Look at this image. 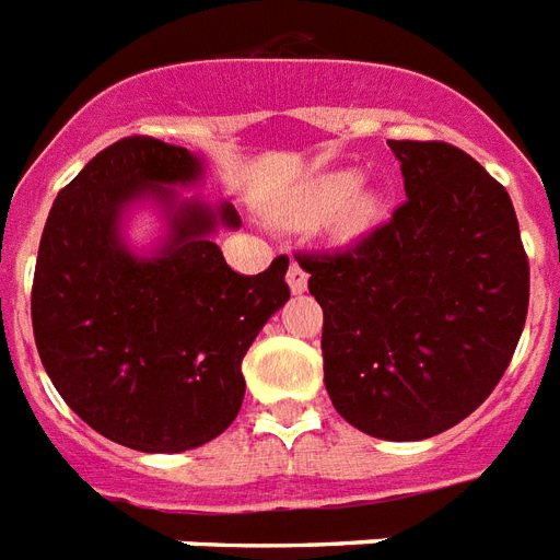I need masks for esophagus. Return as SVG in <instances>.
I'll return each instance as SVG.
<instances>
[{
  "mask_svg": "<svg viewBox=\"0 0 560 560\" xmlns=\"http://www.w3.org/2000/svg\"><path fill=\"white\" fill-rule=\"evenodd\" d=\"M288 284L293 293H305L308 290V272L302 270V264H290V270H288Z\"/></svg>",
  "mask_w": 560,
  "mask_h": 560,
  "instance_id": "1",
  "label": "esophagus"
}]
</instances>
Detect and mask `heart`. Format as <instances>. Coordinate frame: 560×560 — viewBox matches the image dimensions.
<instances>
[{
	"label": "heart",
	"mask_w": 560,
	"mask_h": 560,
	"mask_svg": "<svg viewBox=\"0 0 560 560\" xmlns=\"http://www.w3.org/2000/svg\"><path fill=\"white\" fill-rule=\"evenodd\" d=\"M331 213V234L337 241H358L373 229L384 213V199L378 190L358 187V176L349 170L323 173L279 205L281 223L311 225Z\"/></svg>",
	"instance_id": "obj_1"
}]
</instances>
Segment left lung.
Instances as JSON below:
<instances>
[{
    "instance_id": "left-lung-1",
    "label": "left lung",
    "mask_w": 560,
    "mask_h": 560,
    "mask_svg": "<svg viewBox=\"0 0 560 560\" xmlns=\"http://www.w3.org/2000/svg\"><path fill=\"white\" fill-rule=\"evenodd\" d=\"M405 199L337 252L299 255L323 308L337 413L370 438L425 441L476 411L528 314V258L511 196L464 149L390 140Z\"/></svg>"
}]
</instances>
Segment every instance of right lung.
I'll list each match as a JSON object with an SVG mask.
<instances>
[{"mask_svg": "<svg viewBox=\"0 0 560 560\" xmlns=\"http://www.w3.org/2000/svg\"><path fill=\"white\" fill-rule=\"evenodd\" d=\"M202 161L155 138L102 149L63 187L43 225L32 288L34 343L63 402L91 429L138 452H185L241 411V364L290 299L288 258L241 276L211 241L241 229L234 205L182 202L173 187ZM152 195L171 234L138 259L118 234L128 203Z\"/></svg>", "mask_w": 560, "mask_h": 560, "instance_id": "right-lung-1", "label": "right lung"}]
</instances>
